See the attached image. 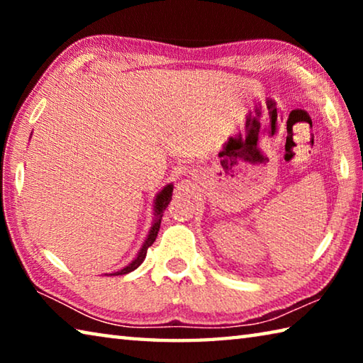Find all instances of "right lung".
I'll use <instances>...</instances> for the list:
<instances>
[{"label":"right lung","instance_id":"add662e5","mask_svg":"<svg viewBox=\"0 0 363 363\" xmlns=\"http://www.w3.org/2000/svg\"><path fill=\"white\" fill-rule=\"evenodd\" d=\"M171 195H173V186H171V184H169V186L164 187V189L162 190V192L158 194V196H157V200H155V214H157V219H155V223H153L152 229H150V232H149V237H147L144 247L140 248L138 257H136V259H134L131 264H128V266H126L125 269H121V270H118V272H113V274H110V275H125V274H128V272H131V270L138 269V267L140 266V264H143V261L145 259L147 250H149V247H152V243L155 242L157 233H158V230H160V224H162L163 211L167 210V206H168L169 200H171Z\"/></svg>","mask_w":363,"mask_h":363}]
</instances>
